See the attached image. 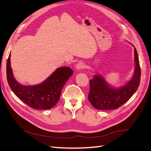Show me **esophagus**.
I'll return each instance as SVG.
<instances>
[{
	"instance_id": "obj_1",
	"label": "esophagus",
	"mask_w": 151,
	"mask_h": 151,
	"mask_svg": "<svg viewBox=\"0 0 151 151\" xmlns=\"http://www.w3.org/2000/svg\"><path fill=\"white\" fill-rule=\"evenodd\" d=\"M76 68L78 69H82L86 68V64L82 62H79V63L76 64Z\"/></svg>"
}]
</instances>
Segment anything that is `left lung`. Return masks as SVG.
Here are the masks:
<instances>
[{
    "mask_svg": "<svg viewBox=\"0 0 151 151\" xmlns=\"http://www.w3.org/2000/svg\"><path fill=\"white\" fill-rule=\"evenodd\" d=\"M134 50L135 69L132 78L125 86L116 88L109 86L103 76L94 75L89 81L90 91L88 99L98 110L117 109L131 98L140 85L141 70L136 48Z\"/></svg>",
    "mask_w": 151,
    "mask_h": 151,
    "instance_id": "left-lung-1",
    "label": "left lung"
}]
</instances>
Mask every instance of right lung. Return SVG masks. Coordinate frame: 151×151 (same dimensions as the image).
Listing matches in <instances>:
<instances>
[{
  "label": "right lung",
  "mask_w": 151,
  "mask_h": 151,
  "mask_svg": "<svg viewBox=\"0 0 151 151\" xmlns=\"http://www.w3.org/2000/svg\"><path fill=\"white\" fill-rule=\"evenodd\" d=\"M11 54L7 61V82L14 94L27 105L37 110H48L55 106L60 99L62 88L73 74L68 67L58 68L41 84L25 86L14 79L11 67Z\"/></svg>",
  "instance_id": "1"
}]
</instances>
